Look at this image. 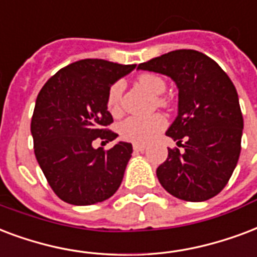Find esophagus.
Returning a JSON list of instances; mask_svg holds the SVG:
<instances>
[{
	"label": "esophagus",
	"instance_id": "1",
	"mask_svg": "<svg viewBox=\"0 0 257 257\" xmlns=\"http://www.w3.org/2000/svg\"><path fill=\"white\" fill-rule=\"evenodd\" d=\"M146 148H147L146 144H139V143H135V144H133V150L137 151V152H143Z\"/></svg>",
	"mask_w": 257,
	"mask_h": 257
}]
</instances>
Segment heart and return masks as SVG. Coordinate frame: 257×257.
<instances>
[{"instance_id":"1","label":"heart","mask_w":257,"mask_h":257,"mask_svg":"<svg viewBox=\"0 0 257 257\" xmlns=\"http://www.w3.org/2000/svg\"><path fill=\"white\" fill-rule=\"evenodd\" d=\"M139 85L143 86L144 89L148 90L154 95H160L166 90V83L156 74L151 72H143L137 76ZM122 91H124V82L115 81L110 86L107 91L106 106L107 110L115 114L120 111L121 98H122ZM159 105H166L164 99H158ZM167 125V121L162 114H154L151 117H128L118 126V132L124 140L132 143H148L152 140L156 135L162 132Z\"/></svg>"}]
</instances>
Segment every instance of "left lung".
I'll list each match as a JSON object with an SVG mask.
<instances>
[{"label":"left lung","mask_w":257,"mask_h":257,"mask_svg":"<svg viewBox=\"0 0 257 257\" xmlns=\"http://www.w3.org/2000/svg\"><path fill=\"white\" fill-rule=\"evenodd\" d=\"M137 68L170 76L179 90L178 115L166 135L183 151L168 148L156 170L160 185L189 202L213 198L229 182L241 151L244 121L233 82L213 59L194 50L171 51Z\"/></svg>","instance_id":"obj_1"}]
</instances>
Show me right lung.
<instances>
[{
	"mask_svg": "<svg viewBox=\"0 0 257 257\" xmlns=\"http://www.w3.org/2000/svg\"><path fill=\"white\" fill-rule=\"evenodd\" d=\"M135 67L103 59L78 60L51 76L37 95L31 122L35 155L51 189L64 202L94 205L120 187L132 144L120 142L105 151L93 148V142L118 136L107 129L113 122L107 91Z\"/></svg>",
	"mask_w": 257,
	"mask_h": 257,
	"instance_id": "1",
	"label": "right lung"
}]
</instances>
